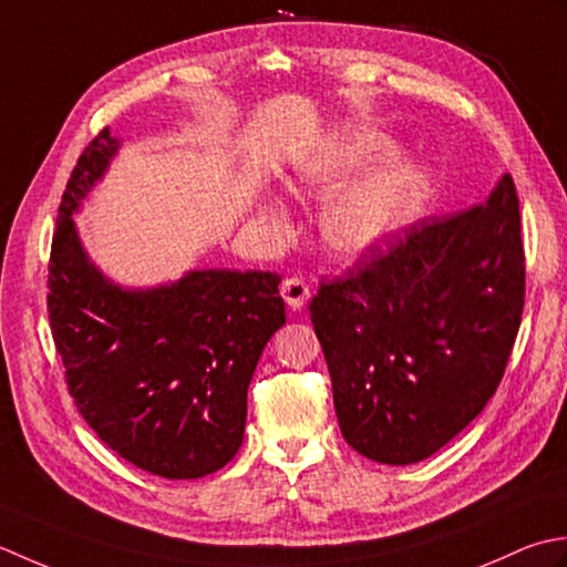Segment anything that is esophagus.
I'll return each mask as SVG.
<instances>
[{
    "label": "esophagus",
    "instance_id": "34e87169",
    "mask_svg": "<svg viewBox=\"0 0 567 567\" xmlns=\"http://www.w3.org/2000/svg\"><path fill=\"white\" fill-rule=\"evenodd\" d=\"M281 296L288 306H291L293 310H300L310 298V288L303 279H298V276H291V279H286L281 284Z\"/></svg>",
    "mask_w": 567,
    "mask_h": 567
}]
</instances>
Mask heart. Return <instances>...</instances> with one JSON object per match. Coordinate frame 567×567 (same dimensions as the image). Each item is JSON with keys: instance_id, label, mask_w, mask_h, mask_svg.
Here are the masks:
<instances>
[{"instance_id": "heart-1", "label": "heart", "mask_w": 567, "mask_h": 567, "mask_svg": "<svg viewBox=\"0 0 567 567\" xmlns=\"http://www.w3.org/2000/svg\"><path fill=\"white\" fill-rule=\"evenodd\" d=\"M396 154V146L386 136L367 130H344L328 138L313 156L296 166V181L316 198H328L362 173L374 161ZM429 176L411 161H391L384 168L367 173L344 188L322 215V233L328 245L357 257L379 247L401 229L419 210ZM274 219H284L279 207L271 210Z\"/></svg>"}]
</instances>
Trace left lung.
I'll return each mask as SVG.
<instances>
[{
    "instance_id": "8db88e82",
    "label": "left lung",
    "mask_w": 567,
    "mask_h": 567,
    "mask_svg": "<svg viewBox=\"0 0 567 567\" xmlns=\"http://www.w3.org/2000/svg\"><path fill=\"white\" fill-rule=\"evenodd\" d=\"M322 279L310 320L357 453L411 465L475 421L504 377L524 313L514 178L484 205L431 217Z\"/></svg>"
}]
</instances>
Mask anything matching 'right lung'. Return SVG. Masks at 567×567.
Listing matches in <instances>:
<instances>
[{"instance_id": "add662e5", "label": "right lung", "mask_w": 567, "mask_h": 567, "mask_svg": "<svg viewBox=\"0 0 567 567\" xmlns=\"http://www.w3.org/2000/svg\"><path fill=\"white\" fill-rule=\"evenodd\" d=\"M120 142L105 126L68 181L49 261V320L65 384L100 441L166 480L225 467L245 437L247 389L264 344L286 322L281 276L188 271L122 288L80 245L73 213Z\"/></svg>"}]
</instances>
